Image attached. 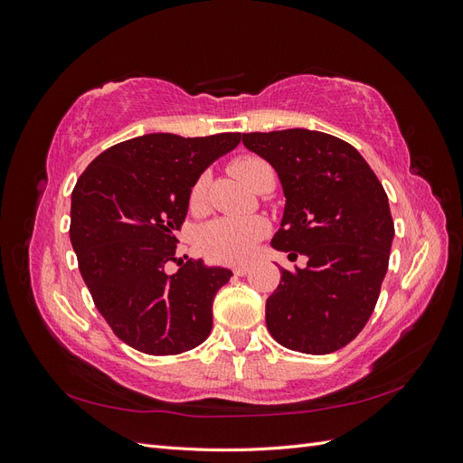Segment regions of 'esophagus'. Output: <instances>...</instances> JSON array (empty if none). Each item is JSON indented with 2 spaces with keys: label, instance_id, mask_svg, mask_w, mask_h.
Instances as JSON below:
<instances>
[{
  "label": "esophagus",
  "instance_id": "34e87169",
  "mask_svg": "<svg viewBox=\"0 0 463 463\" xmlns=\"http://www.w3.org/2000/svg\"><path fill=\"white\" fill-rule=\"evenodd\" d=\"M250 270V264H237L233 266V274L235 276H245Z\"/></svg>",
  "mask_w": 463,
  "mask_h": 463
}]
</instances>
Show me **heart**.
<instances>
[{
	"label": "heart",
	"instance_id": "1",
	"mask_svg": "<svg viewBox=\"0 0 463 463\" xmlns=\"http://www.w3.org/2000/svg\"><path fill=\"white\" fill-rule=\"evenodd\" d=\"M233 174L240 175L249 187L257 189L264 177L274 175L272 165L247 154V156H240L232 162ZM206 193V175H201L193 184L191 189V203L201 204ZM266 235V223L260 218H218L213 220L203 228L199 245L203 253L216 262L235 264L243 262L250 255L255 253L259 241Z\"/></svg>",
	"mask_w": 463,
	"mask_h": 463
}]
</instances>
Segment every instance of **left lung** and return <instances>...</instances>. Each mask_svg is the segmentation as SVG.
I'll list each match as a JSON object with an SVG mask.
<instances>
[{
	"label": "left lung",
	"mask_w": 463,
	"mask_h": 463,
	"mask_svg": "<svg viewBox=\"0 0 463 463\" xmlns=\"http://www.w3.org/2000/svg\"><path fill=\"white\" fill-rule=\"evenodd\" d=\"M243 145L270 162L286 210L272 247L305 269H279L266 299V326L288 349L338 352L365 328L388 270L394 220L381 181L345 141L318 131L243 133Z\"/></svg>",
	"instance_id": "obj_1"
}]
</instances>
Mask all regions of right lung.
<instances>
[{"mask_svg":"<svg viewBox=\"0 0 463 463\" xmlns=\"http://www.w3.org/2000/svg\"><path fill=\"white\" fill-rule=\"evenodd\" d=\"M240 141L241 133H150L98 154L77 181L69 237L80 276L109 328L137 352L177 355L213 330V299L232 272L177 259L175 235L194 181Z\"/></svg>","mask_w":463,"mask_h":463,"instance_id":"1","label":"right lung"}]
</instances>
